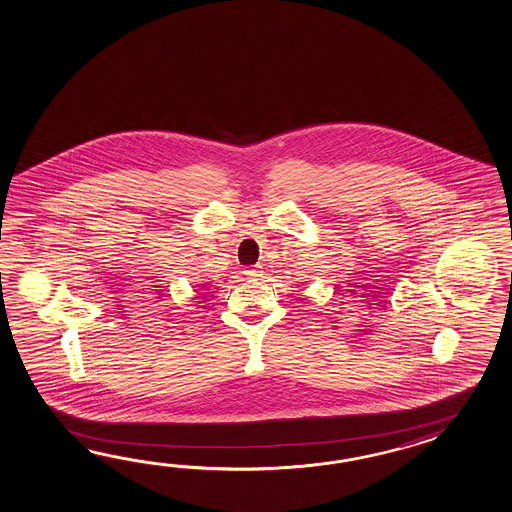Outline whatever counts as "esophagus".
<instances>
[{
	"label": "esophagus",
	"mask_w": 512,
	"mask_h": 512,
	"mask_svg": "<svg viewBox=\"0 0 512 512\" xmlns=\"http://www.w3.org/2000/svg\"><path fill=\"white\" fill-rule=\"evenodd\" d=\"M259 272H261L259 268H246V270H244V273H246L248 277H257V275H259Z\"/></svg>",
	"instance_id": "34e87169"
}]
</instances>
